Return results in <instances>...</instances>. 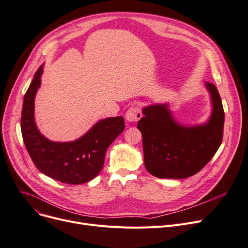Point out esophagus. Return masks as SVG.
<instances>
[{
    "mask_svg": "<svg viewBox=\"0 0 248 248\" xmlns=\"http://www.w3.org/2000/svg\"><path fill=\"white\" fill-rule=\"evenodd\" d=\"M141 117H142V111H141V108H140L138 105H134V106L130 107L125 113V120L128 123H136Z\"/></svg>",
    "mask_w": 248,
    "mask_h": 248,
    "instance_id": "34e87169",
    "label": "esophagus"
}]
</instances>
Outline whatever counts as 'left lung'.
Here are the masks:
<instances>
[{
    "label": "left lung",
    "instance_id": "left-lung-1",
    "mask_svg": "<svg viewBox=\"0 0 248 248\" xmlns=\"http://www.w3.org/2000/svg\"><path fill=\"white\" fill-rule=\"evenodd\" d=\"M206 88L212 113L201 124H181L168 103L144 107V116L137 126L143 137L144 163L149 173L159 178H186L198 173L216 154L222 143L225 115L216 86L206 82Z\"/></svg>",
    "mask_w": 248,
    "mask_h": 248
}]
</instances>
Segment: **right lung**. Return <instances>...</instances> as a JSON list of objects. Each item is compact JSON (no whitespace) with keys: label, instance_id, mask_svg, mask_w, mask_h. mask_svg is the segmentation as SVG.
Instances as JSON below:
<instances>
[{"label":"right lung","instance_id":"add662e5","mask_svg":"<svg viewBox=\"0 0 248 248\" xmlns=\"http://www.w3.org/2000/svg\"><path fill=\"white\" fill-rule=\"evenodd\" d=\"M42 73L44 64L34 74L24 95L21 132L25 147L41 173L62 184H86L101 171L106 150L124 132V120L123 116L107 117L75 141H50L38 131L34 118V100Z\"/></svg>","mask_w":248,"mask_h":248}]
</instances>
